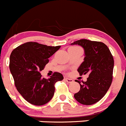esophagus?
I'll use <instances>...</instances> for the list:
<instances>
[{
	"label": "esophagus",
	"mask_w": 126,
	"mask_h": 126,
	"mask_svg": "<svg viewBox=\"0 0 126 126\" xmlns=\"http://www.w3.org/2000/svg\"><path fill=\"white\" fill-rule=\"evenodd\" d=\"M65 80L69 83H72L73 82V79L71 78H65Z\"/></svg>",
	"instance_id": "esophagus-1"
}]
</instances>
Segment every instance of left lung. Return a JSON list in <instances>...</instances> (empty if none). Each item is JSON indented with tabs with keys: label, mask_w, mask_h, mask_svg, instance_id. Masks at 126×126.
Returning <instances> with one entry per match:
<instances>
[{
	"label": "left lung",
	"mask_w": 126,
	"mask_h": 126,
	"mask_svg": "<svg viewBox=\"0 0 126 126\" xmlns=\"http://www.w3.org/2000/svg\"><path fill=\"white\" fill-rule=\"evenodd\" d=\"M71 45H78L84 50V61L78 69L80 75L88 74L86 81H78L80 90L74 98L79 103L90 105L105 96L112 81L113 61L110 51L105 43L81 39Z\"/></svg>",
	"instance_id": "left-lung-1"
}]
</instances>
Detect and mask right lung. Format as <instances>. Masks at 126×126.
Segmentation results:
<instances>
[{
	"mask_svg": "<svg viewBox=\"0 0 126 126\" xmlns=\"http://www.w3.org/2000/svg\"><path fill=\"white\" fill-rule=\"evenodd\" d=\"M61 48L50 47L36 42H27L13 50L10 56L9 69L15 86L26 100L34 105H43L53 97L58 81L64 77L54 73L48 79L40 74L49 62V59Z\"/></svg>",
	"mask_w": 126,
	"mask_h": 126,
	"instance_id": "obj_1",
	"label": "right lung"
}]
</instances>
